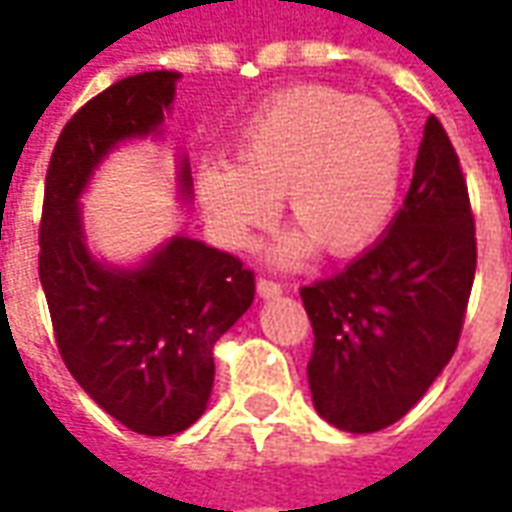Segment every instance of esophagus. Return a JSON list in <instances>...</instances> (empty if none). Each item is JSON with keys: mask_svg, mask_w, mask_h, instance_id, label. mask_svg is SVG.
<instances>
[{"mask_svg": "<svg viewBox=\"0 0 512 512\" xmlns=\"http://www.w3.org/2000/svg\"><path fill=\"white\" fill-rule=\"evenodd\" d=\"M257 293H260L263 299H274V296H279V293H282V285H279V282H274V279L260 277L257 279Z\"/></svg>", "mask_w": 512, "mask_h": 512, "instance_id": "34e87169", "label": "esophagus"}]
</instances>
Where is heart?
I'll return each instance as SVG.
<instances>
[{
	"instance_id": "1",
	"label": "heart",
	"mask_w": 512,
	"mask_h": 512,
	"mask_svg": "<svg viewBox=\"0 0 512 512\" xmlns=\"http://www.w3.org/2000/svg\"><path fill=\"white\" fill-rule=\"evenodd\" d=\"M406 139L384 104L326 84H301L271 98L235 142V167L202 164L197 191L213 233L244 246L282 197L290 233L279 255L307 249L351 257L384 233L395 213Z\"/></svg>"
}]
</instances>
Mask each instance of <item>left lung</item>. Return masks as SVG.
Segmentation results:
<instances>
[{
    "mask_svg": "<svg viewBox=\"0 0 512 512\" xmlns=\"http://www.w3.org/2000/svg\"><path fill=\"white\" fill-rule=\"evenodd\" d=\"M477 238L461 161L428 117L414 178L386 238L329 279L301 288L312 323V403L348 433L408 414L461 340Z\"/></svg>",
    "mask_w": 512,
    "mask_h": 512,
    "instance_id": "8db88e82",
    "label": "left lung"
}]
</instances>
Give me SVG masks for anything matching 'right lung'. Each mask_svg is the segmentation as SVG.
<instances>
[{"label":"right lung","mask_w":512,"mask_h":512,"mask_svg":"<svg viewBox=\"0 0 512 512\" xmlns=\"http://www.w3.org/2000/svg\"><path fill=\"white\" fill-rule=\"evenodd\" d=\"M175 71L120 79L65 123L40 213V285L62 362L109 417L172 436L197 422L213 386V345L255 299V271L222 249L172 238L145 268L109 271L87 255L76 200L98 161L145 136L175 98ZM189 167L180 183L189 194Z\"/></svg>","instance_id":"add662e5"}]
</instances>
